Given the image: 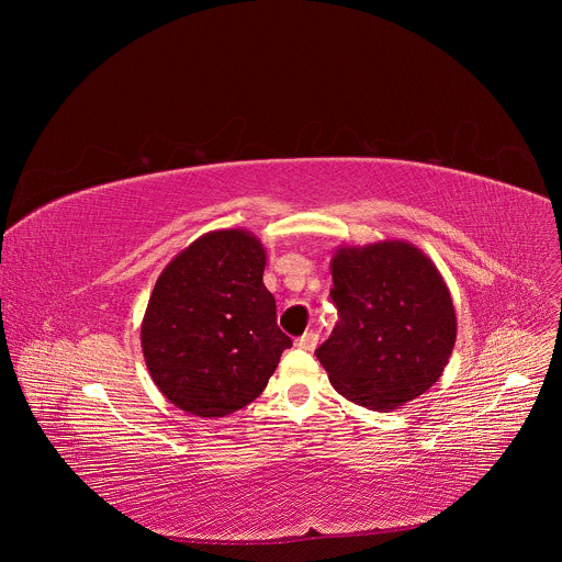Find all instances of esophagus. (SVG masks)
I'll list each match as a JSON object with an SVG mask.
<instances>
[{
  "mask_svg": "<svg viewBox=\"0 0 562 562\" xmlns=\"http://www.w3.org/2000/svg\"><path fill=\"white\" fill-rule=\"evenodd\" d=\"M295 345H297L300 349H304V351H313V349L317 347V334H315V331H306L302 338L295 340Z\"/></svg>",
  "mask_w": 562,
  "mask_h": 562,
  "instance_id": "1",
  "label": "esophagus"
}]
</instances>
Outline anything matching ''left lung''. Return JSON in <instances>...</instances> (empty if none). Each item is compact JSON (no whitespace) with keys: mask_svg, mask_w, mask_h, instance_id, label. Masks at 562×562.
<instances>
[{"mask_svg":"<svg viewBox=\"0 0 562 562\" xmlns=\"http://www.w3.org/2000/svg\"><path fill=\"white\" fill-rule=\"evenodd\" d=\"M340 323L315 356L351 403L393 412L442 375L456 345V308L438 267L405 239L331 258Z\"/></svg>","mask_w":562,"mask_h":562,"instance_id":"1","label":"left lung"}]
</instances>
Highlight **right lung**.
Instances as JSON below:
<instances>
[{
	"label": "right lung",
	"mask_w": 562,
	"mask_h": 562,
	"mask_svg": "<svg viewBox=\"0 0 562 562\" xmlns=\"http://www.w3.org/2000/svg\"><path fill=\"white\" fill-rule=\"evenodd\" d=\"M267 251L245 228L204 233L159 273L142 319L155 386L178 409L222 418L265 391L291 347L262 282Z\"/></svg>",
	"instance_id": "obj_1"
}]
</instances>
